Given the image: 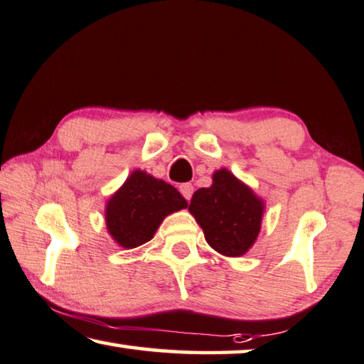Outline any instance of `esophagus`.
Returning <instances> with one entry per match:
<instances>
[{"mask_svg": "<svg viewBox=\"0 0 364 364\" xmlns=\"http://www.w3.org/2000/svg\"><path fill=\"white\" fill-rule=\"evenodd\" d=\"M178 190H181V193L183 198H186L187 201H190V198H192L193 195V186L192 183H182L181 187H178Z\"/></svg>", "mask_w": 364, "mask_h": 364, "instance_id": "obj_1", "label": "esophagus"}]
</instances>
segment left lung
I'll use <instances>...</instances> for the list:
<instances>
[{
  "label": "left lung",
  "mask_w": 364,
  "mask_h": 364,
  "mask_svg": "<svg viewBox=\"0 0 364 364\" xmlns=\"http://www.w3.org/2000/svg\"><path fill=\"white\" fill-rule=\"evenodd\" d=\"M188 211L214 251L227 257H240L256 243L265 203L250 186L222 168L213 174L211 187L193 193Z\"/></svg>",
  "instance_id": "8db88e82"
}]
</instances>
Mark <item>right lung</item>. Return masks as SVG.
<instances>
[{"mask_svg": "<svg viewBox=\"0 0 364 364\" xmlns=\"http://www.w3.org/2000/svg\"><path fill=\"white\" fill-rule=\"evenodd\" d=\"M187 206L177 188L136 169L107 201V232L119 247L132 250L153 238L166 215Z\"/></svg>", "mask_w": 364, "mask_h": 364, "instance_id": "add662e5", "label": "right lung"}]
</instances>
